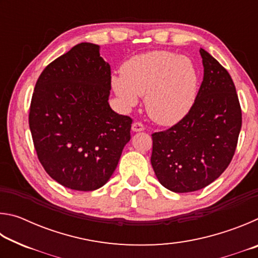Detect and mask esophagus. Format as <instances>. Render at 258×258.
Segmentation results:
<instances>
[{
    "label": "esophagus",
    "instance_id": "34e87169",
    "mask_svg": "<svg viewBox=\"0 0 258 258\" xmlns=\"http://www.w3.org/2000/svg\"><path fill=\"white\" fill-rule=\"evenodd\" d=\"M132 131L133 132H142V131H145V126H143L142 123H133L132 124Z\"/></svg>",
    "mask_w": 258,
    "mask_h": 258
}]
</instances>
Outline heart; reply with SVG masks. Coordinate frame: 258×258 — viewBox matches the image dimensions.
Returning <instances> with one entry per match:
<instances>
[{"label":"heart","instance_id":"1","mask_svg":"<svg viewBox=\"0 0 258 258\" xmlns=\"http://www.w3.org/2000/svg\"><path fill=\"white\" fill-rule=\"evenodd\" d=\"M112 90L131 109L145 95L148 115L160 125H173L189 113L198 92L197 71L186 56L164 50L133 56L112 76Z\"/></svg>","mask_w":258,"mask_h":258}]
</instances>
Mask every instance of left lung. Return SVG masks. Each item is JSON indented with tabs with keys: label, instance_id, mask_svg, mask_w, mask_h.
Listing matches in <instances>:
<instances>
[{
	"label": "left lung",
	"instance_id": "1",
	"mask_svg": "<svg viewBox=\"0 0 258 258\" xmlns=\"http://www.w3.org/2000/svg\"><path fill=\"white\" fill-rule=\"evenodd\" d=\"M204 78L189 113L152 137L151 165L160 184L177 194L203 189L232 160L241 130V109L226 69L204 49Z\"/></svg>",
	"mask_w": 258,
	"mask_h": 258
}]
</instances>
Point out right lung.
Masks as SVG:
<instances>
[{
	"label": "right lung",
	"instance_id": "right-lung-1",
	"mask_svg": "<svg viewBox=\"0 0 258 258\" xmlns=\"http://www.w3.org/2000/svg\"><path fill=\"white\" fill-rule=\"evenodd\" d=\"M111 74L100 46L81 43L47 66L35 85L29 128L45 172L59 184H106L131 139L132 119L109 104Z\"/></svg>",
	"mask_w": 258,
	"mask_h": 258
}]
</instances>
